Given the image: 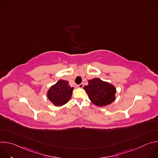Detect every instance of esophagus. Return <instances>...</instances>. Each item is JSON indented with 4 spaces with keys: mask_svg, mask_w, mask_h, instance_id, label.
Instances as JSON below:
<instances>
[{
    "mask_svg": "<svg viewBox=\"0 0 158 158\" xmlns=\"http://www.w3.org/2000/svg\"><path fill=\"white\" fill-rule=\"evenodd\" d=\"M83 87H84V84L83 83H81V84L77 85V87H79V88H82Z\"/></svg>",
    "mask_w": 158,
    "mask_h": 158,
    "instance_id": "34e87169",
    "label": "esophagus"
}]
</instances>
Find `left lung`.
Listing matches in <instances>:
<instances>
[{"instance_id": "8db88e82", "label": "left lung", "mask_w": 158, "mask_h": 158, "mask_svg": "<svg viewBox=\"0 0 158 158\" xmlns=\"http://www.w3.org/2000/svg\"><path fill=\"white\" fill-rule=\"evenodd\" d=\"M83 89L91 102L98 107L107 106L116 99V87L99 78L89 80L88 85H85Z\"/></svg>"}]
</instances>
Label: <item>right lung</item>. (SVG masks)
<instances>
[{
  "mask_svg": "<svg viewBox=\"0 0 158 158\" xmlns=\"http://www.w3.org/2000/svg\"><path fill=\"white\" fill-rule=\"evenodd\" d=\"M73 89L74 87L69 85L67 81L59 80L49 89L47 97L54 106L59 107L69 102Z\"/></svg>",
  "mask_w": 158,
  "mask_h": 158,
  "instance_id": "1",
  "label": "right lung"
}]
</instances>
